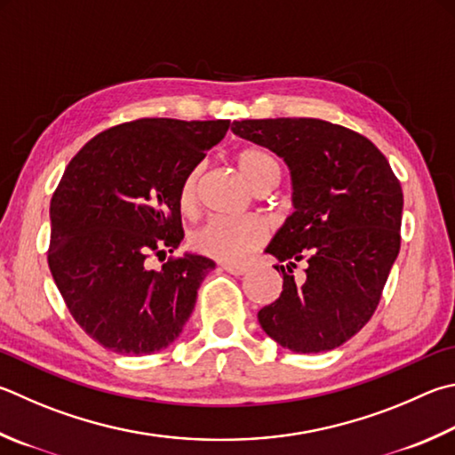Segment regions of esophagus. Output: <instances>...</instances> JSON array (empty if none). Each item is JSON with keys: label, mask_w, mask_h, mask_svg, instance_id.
Instances as JSON below:
<instances>
[{"label": "esophagus", "mask_w": 455, "mask_h": 455, "mask_svg": "<svg viewBox=\"0 0 455 455\" xmlns=\"http://www.w3.org/2000/svg\"><path fill=\"white\" fill-rule=\"evenodd\" d=\"M220 267L225 268L227 272H230V275H235V276H243V275H246V272H249V267H246V264H230V262H222Z\"/></svg>", "instance_id": "1"}]
</instances>
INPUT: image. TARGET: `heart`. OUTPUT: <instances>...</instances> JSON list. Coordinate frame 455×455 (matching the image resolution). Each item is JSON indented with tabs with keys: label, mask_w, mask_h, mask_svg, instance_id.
Wrapping results in <instances>:
<instances>
[{
	"label": "heart",
	"mask_w": 455,
	"mask_h": 455,
	"mask_svg": "<svg viewBox=\"0 0 455 455\" xmlns=\"http://www.w3.org/2000/svg\"><path fill=\"white\" fill-rule=\"evenodd\" d=\"M235 163L254 191L264 193L280 180V163L268 148L260 145H244L235 151ZM201 167L187 172L179 187V204L191 211L199 191ZM267 241V227L260 219H225L214 217L196 228L191 244L196 252L222 262H243L249 254Z\"/></svg>",
	"instance_id": "b5f03b06"
}]
</instances>
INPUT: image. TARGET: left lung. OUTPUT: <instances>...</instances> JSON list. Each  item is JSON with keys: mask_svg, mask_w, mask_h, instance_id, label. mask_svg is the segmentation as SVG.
Segmentation results:
<instances>
[{"mask_svg": "<svg viewBox=\"0 0 455 455\" xmlns=\"http://www.w3.org/2000/svg\"><path fill=\"white\" fill-rule=\"evenodd\" d=\"M233 133L286 163L294 212L267 246L283 292L260 308L264 332L296 354L334 350L374 314L400 252L403 195L379 148L322 119L233 121ZM302 263L305 276L291 270Z\"/></svg>", "mask_w": 455, "mask_h": 455, "instance_id": "1", "label": "left lung"}]
</instances>
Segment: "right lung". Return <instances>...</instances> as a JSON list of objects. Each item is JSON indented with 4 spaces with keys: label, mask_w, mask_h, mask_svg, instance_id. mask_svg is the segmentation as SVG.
Masks as SVG:
<instances>
[{
    "label": "right lung",
    "mask_w": 455,
    "mask_h": 455,
    "mask_svg": "<svg viewBox=\"0 0 455 455\" xmlns=\"http://www.w3.org/2000/svg\"><path fill=\"white\" fill-rule=\"evenodd\" d=\"M230 121L137 119L81 148L55 188L47 262L77 324L103 348L145 356L183 332L214 268L185 252L161 270L151 254L183 241L179 187Z\"/></svg>",
    "instance_id": "add662e5"
}]
</instances>
